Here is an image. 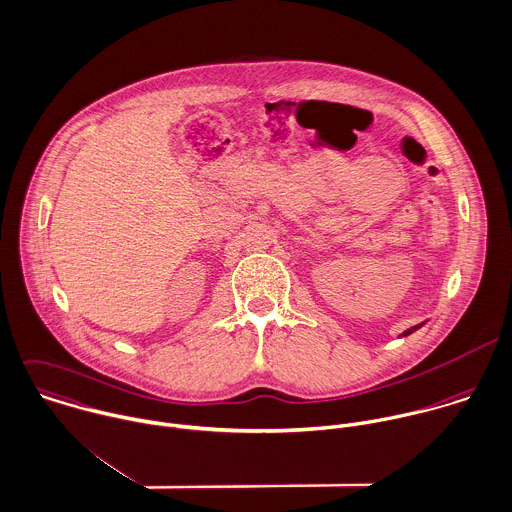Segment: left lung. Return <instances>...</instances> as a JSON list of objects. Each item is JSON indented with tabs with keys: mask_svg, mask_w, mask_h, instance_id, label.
<instances>
[{
	"mask_svg": "<svg viewBox=\"0 0 512 512\" xmlns=\"http://www.w3.org/2000/svg\"><path fill=\"white\" fill-rule=\"evenodd\" d=\"M421 326H423V324H417V326H413V328H409V330H405V332H403V334H401V336H409V334H413V332H415V330H419V328H421Z\"/></svg>",
	"mask_w": 512,
	"mask_h": 512,
	"instance_id": "left-lung-1",
	"label": "left lung"
}]
</instances>
